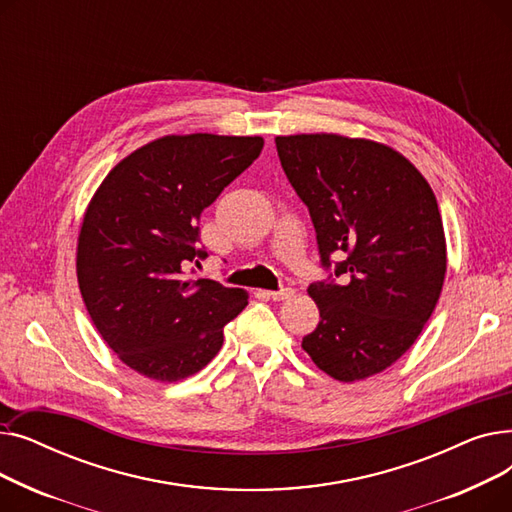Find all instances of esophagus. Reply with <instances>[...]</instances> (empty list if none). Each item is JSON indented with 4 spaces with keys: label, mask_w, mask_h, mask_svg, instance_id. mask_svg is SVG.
Returning a JSON list of instances; mask_svg holds the SVG:
<instances>
[{
    "label": "esophagus",
    "mask_w": 512,
    "mask_h": 512,
    "mask_svg": "<svg viewBox=\"0 0 512 512\" xmlns=\"http://www.w3.org/2000/svg\"><path fill=\"white\" fill-rule=\"evenodd\" d=\"M294 294V290L292 288H280V290H272V292H267V297H270L272 301H286V299H290Z\"/></svg>",
    "instance_id": "34e87169"
}]
</instances>
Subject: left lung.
I'll return each mask as SVG.
<instances>
[{
  "label": "left lung",
  "mask_w": 512,
  "mask_h": 512,
  "mask_svg": "<svg viewBox=\"0 0 512 512\" xmlns=\"http://www.w3.org/2000/svg\"><path fill=\"white\" fill-rule=\"evenodd\" d=\"M276 149L328 272L309 286L321 319L303 348L334 380H365L405 355L436 309L446 274L438 201L411 161L380 143L294 134L276 137Z\"/></svg>",
  "instance_id": "1"
}]
</instances>
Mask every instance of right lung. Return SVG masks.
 Segmentation results:
<instances>
[{
	"label": "right lung",
	"mask_w": 512,
	"mask_h": 512,
	"mask_svg": "<svg viewBox=\"0 0 512 512\" xmlns=\"http://www.w3.org/2000/svg\"><path fill=\"white\" fill-rule=\"evenodd\" d=\"M261 137L186 134L157 139L105 176L78 236V286L107 346L134 371L178 382L222 348L224 326L247 292L186 280L207 257L199 247L205 207L245 172Z\"/></svg>",
	"instance_id": "right-lung-1"
}]
</instances>
